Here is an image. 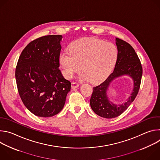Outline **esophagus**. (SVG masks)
I'll return each instance as SVG.
<instances>
[{
    "mask_svg": "<svg viewBox=\"0 0 160 160\" xmlns=\"http://www.w3.org/2000/svg\"><path fill=\"white\" fill-rule=\"evenodd\" d=\"M78 87H79V83L76 82H73L72 83V88H76Z\"/></svg>",
    "mask_w": 160,
    "mask_h": 160,
    "instance_id": "1",
    "label": "esophagus"
}]
</instances>
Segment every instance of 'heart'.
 <instances>
[{
  "instance_id": "heart-1",
  "label": "heart",
  "mask_w": 160,
  "mask_h": 160,
  "mask_svg": "<svg viewBox=\"0 0 160 160\" xmlns=\"http://www.w3.org/2000/svg\"><path fill=\"white\" fill-rule=\"evenodd\" d=\"M117 58L118 50L113 43L85 38L73 42L70 51H64L59 60L66 78H72L82 68V79L98 83L110 73Z\"/></svg>"
}]
</instances>
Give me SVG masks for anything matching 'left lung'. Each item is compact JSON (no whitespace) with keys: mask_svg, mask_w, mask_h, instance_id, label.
I'll use <instances>...</instances> for the list:
<instances>
[{"mask_svg":"<svg viewBox=\"0 0 160 160\" xmlns=\"http://www.w3.org/2000/svg\"><path fill=\"white\" fill-rule=\"evenodd\" d=\"M118 58L114 71L100 85L94 87L90 99L91 108L98 115L105 118L120 116L134 101L140 88L142 75V67L140 59L133 48L125 41L116 38ZM124 74L129 75L134 80V88L128 101L117 105L111 103L107 96V90L110 82L115 78Z\"/></svg>","mask_w":160,"mask_h":160,"instance_id":"1","label":"left lung"}]
</instances>
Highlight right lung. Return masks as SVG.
<instances>
[{"label": "right lung", "instance_id": "1", "mask_svg": "<svg viewBox=\"0 0 160 160\" xmlns=\"http://www.w3.org/2000/svg\"><path fill=\"white\" fill-rule=\"evenodd\" d=\"M62 35L41 37L22 51L15 77L19 96L26 108L40 117H51L63 108L71 82L60 70Z\"/></svg>", "mask_w": 160, "mask_h": 160}]
</instances>
